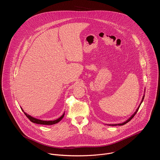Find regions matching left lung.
Masks as SVG:
<instances>
[{
    "label": "left lung",
    "instance_id": "1",
    "mask_svg": "<svg viewBox=\"0 0 160 160\" xmlns=\"http://www.w3.org/2000/svg\"><path fill=\"white\" fill-rule=\"evenodd\" d=\"M144 96H143V98H142V101H141V103H142V101H143V100H144ZM139 107H140V106H139V108H138V109H137V110H136V111H135V112H134V114H133V115H132V117H130V118H129V119H128V120H127V121H126V122H123V123H120V124H118V125H125V124H126V123H128V122H129V121H130V120H132V118H133V117H134V116H135V114H136V113H137V112H138V110H139ZM112 125V126H115V125H117V124H115V125Z\"/></svg>",
    "mask_w": 160,
    "mask_h": 160
}]
</instances>
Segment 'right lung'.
<instances>
[{
    "label": "right lung",
    "mask_w": 160,
    "mask_h": 160,
    "mask_svg": "<svg viewBox=\"0 0 160 160\" xmlns=\"http://www.w3.org/2000/svg\"><path fill=\"white\" fill-rule=\"evenodd\" d=\"M22 111L24 112V111L22 110ZM24 113H25V115H26V117L32 122H33V123H37V124H40V125H53V124H56V123H58L59 122H60L62 119V118L64 117V113L63 114V115L60 117V118H59L58 119H57V120H52V121H43V120H38V119H37V118H33V117H31V116H30V115H27V114L26 113V112H24Z\"/></svg>",
    "instance_id": "1"
}]
</instances>
